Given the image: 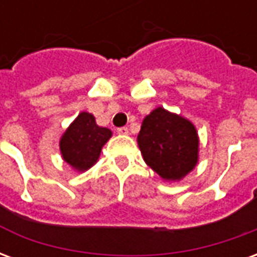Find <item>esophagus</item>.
Here are the masks:
<instances>
[{
    "mask_svg": "<svg viewBox=\"0 0 257 257\" xmlns=\"http://www.w3.org/2000/svg\"><path fill=\"white\" fill-rule=\"evenodd\" d=\"M128 128L126 126H121V128H117V134L119 135H128Z\"/></svg>",
    "mask_w": 257,
    "mask_h": 257,
    "instance_id": "obj_1",
    "label": "esophagus"
}]
</instances>
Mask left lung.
<instances>
[{"instance_id":"1","label":"left lung","mask_w":257,"mask_h":257,"mask_svg":"<svg viewBox=\"0 0 257 257\" xmlns=\"http://www.w3.org/2000/svg\"><path fill=\"white\" fill-rule=\"evenodd\" d=\"M138 143L146 164L165 180H180L198 160V136L193 123L162 107L143 119Z\"/></svg>"}]
</instances>
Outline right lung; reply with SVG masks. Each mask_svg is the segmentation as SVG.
<instances>
[{"mask_svg":"<svg viewBox=\"0 0 257 257\" xmlns=\"http://www.w3.org/2000/svg\"><path fill=\"white\" fill-rule=\"evenodd\" d=\"M110 138V129L97 126L89 112H81L60 139L63 160L74 169L86 171L97 161L101 147Z\"/></svg>","mask_w":257,"mask_h":257,"instance_id":"obj_1","label":"right lung"}]
</instances>
